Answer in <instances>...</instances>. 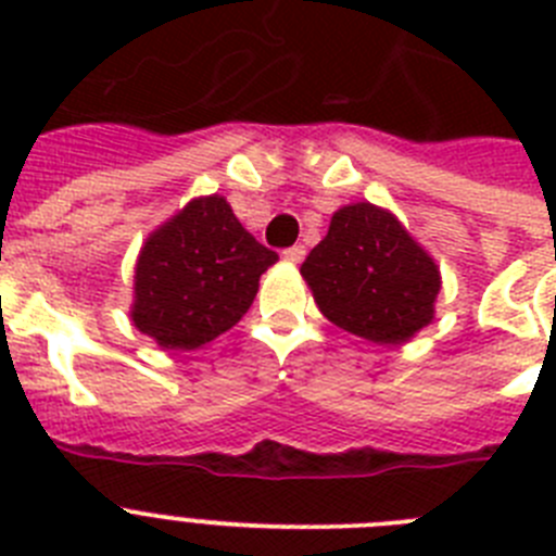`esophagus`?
I'll list each match as a JSON object with an SVG mask.
<instances>
[{"instance_id": "esophagus-1", "label": "esophagus", "mask_w": 556, "mask_h": 556, "mask_svg": "<svg viewBox=\"0 0 556 556\" xmlns=\"http://www.w3.org/2000/svg\"><path fill=\"white\" fill-rule=\"evenodd\" d=\"M283 258H287V262H292V264H301L303 258H306V248H303V244L287 248V250H283Z\"/></svg>"}]
</instances>
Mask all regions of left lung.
Instances as JSON below:
<instances>
[{
    "label": "left lung",
    "instance_id": "1",
    "mask_svg": "<svg viewBox=\"0 0 556 556\" xmlns=\"http://www.w3.org/2000/svg\"><path fill=\"white\" fill-rule=\"evenodd\" d=\"M333 326L376 345H404L434 320L440 267L392 211L351 203L301 267Z\"/></svg>",
    "mask_w": 556,
    "mask_h": 556
}]
</instances>
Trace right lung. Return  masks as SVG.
<instances>
[{
    "mask_svg": "<svg viewBox=\"0 0 556 556\" xmlns=\"http://www.w3.org/2000/svg\"><path fill=\"white\" fill-rule=\"evenodd\" d=\"M278 253L255 242L223 194L194 198L147 236L130 320L161 351H194L242 320Z\"/></svg>",
    "mask_w": 556,
    "mask_h": 556,
    "instance_id": "right-lung-1",
    "label": "right lung"
}]
</instances>
